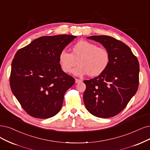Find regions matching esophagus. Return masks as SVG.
Returning <instances> with one entry per match:
<instances>
[{"mask_svg":"<svg viewBox=\"0 0 150 150\" xmlns=\"http://www.w3.org/2000/svg\"><path fill=\"white\" fill-rule=\"evenodd\" d=\"M82 81L81 80L78 79H75V83H81Z\"/></svg>","mask_w":150,"mask_h":150,"instance_id":"obj_1","label":"esophagus"}]
</instances>
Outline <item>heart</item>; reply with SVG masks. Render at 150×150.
I'll use <instances>...</instances> for the list:
<instances>
[{"label": "heart", "mask_w": 150, "mask_h": 150, "mask_svg": "<svg viewBox=\"0 0 150 150\" xmlns=\"http://www.w3.org/2000/svg\"><path fill=\"white\" fill-rule=\"evenodd\" d=\"M109 63L110 55L106 48L85 40L72 46L70 54L62 51L59 55V64L64 73H70L76 64L79 65L73 70L76 76H99L107 70Z\"/></svg>", "instance_id": "b5f03b06"}]
</instances>
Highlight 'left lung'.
I'll use <instances>...</instances> for the list:
<instances>
[{"mask_svg": "<svg viewBox=\"0 0 150 150\" xmlns=\"http://www.w3.org/2000/svg\"><path fill=\"white\" fill-rule=\"evenodd\" d=\"M88 39L100 42L110 55L107 70L95 79L85 80L83 101L87 110L98 117L109 118L127 106L137 91L140 65L128 46L109 36Z\"/></svg>", "mask_w": 150, "mask_h": 150, "instance_id": "1", "label": "left lung"}]
</instances>
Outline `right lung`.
Masks as SVG:
<instances>
[{
    "label": "right lung",
    "instance_id": "add662e5",
    "mask_svg": "<svg viewBox=\"0 0 150 150\" xmlns=\"http://www.w3.org/2000/svg\"><path fill=\"white\" fill-rule=\"evenodd\" d=\"M76 36H42L20 49L12 62L11 90L27 114L47 119L62 108L66 91L75 83L59 64V55Z\"/></svg>",
    "mask_w": 150,
    "mask_h": 150
}]
</instances>
